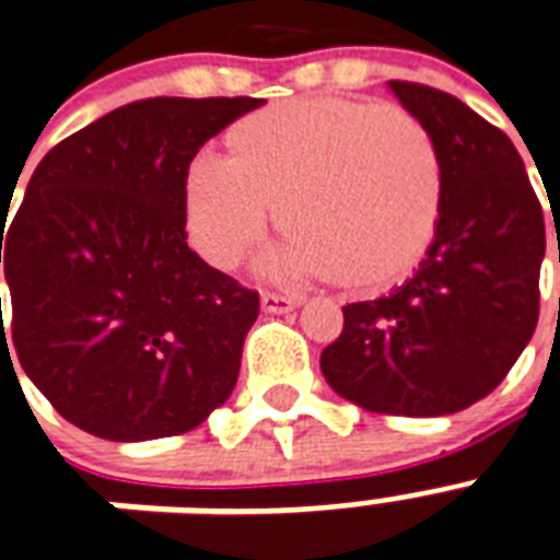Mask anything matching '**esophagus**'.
Listing matches in <instances>:
<instances>
[{"mask_svg": "<svg viewBox=\"0 0 560 560\" xmlns=\"http://www.w3.org/2000/svg\"><path fill=\"white\" fill-rule=\"evenodd\" d=\"M259 303H262V310L271 312V315H283V312H292L294 306H298L294 298H289V294H277V292H262Z\"/></svg>", "mask_w": 560, "mask_h": 560, "instance_id": "esophagus-1", "label": "esophagus"}]
</instances>
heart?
<instances>
[{"label": "heart", "instance_id": "1", "mask_svg": "<svg viewBox=\"0 0 560 560\" xmlns=\"http://www.w3.org/2000/svg\"><path fill=\"white\" fill-rule=\"evenodd\" d=\"M228 160L198 154L180 177L186 236L233 268L271 219L289 240L280 277H329L359 298L402 283L435 240L444 186L432 140L392 104L310 95L242 116Z\"/></svg>", "mask_w": 560, "mask_h": 560}]
</instances>
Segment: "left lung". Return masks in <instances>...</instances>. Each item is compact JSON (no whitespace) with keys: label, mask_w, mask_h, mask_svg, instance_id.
<instances>
[{"label":"left lung","mask_w":560,"mask_h":560,"mask_svg":"<svg viewBox=\"0 0 560 560\" xmlns=\"http://www.w3.org/2000/svg\"><path fill=\"white\" fill-rule=\"evenodd\" d=\"M388 86L432 140L441 221L406 283L345 306V329L320 353V374L368 411L435 418L488 397L532 339L544 210L500 128L435 86Z\"/></svg>","instance_id":"obj_1"}]
</instances>
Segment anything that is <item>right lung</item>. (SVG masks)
<instances>
[{
  "label": "right lung",
  "instance_id": "add662e5",
  "mask_svg": "<svg viewBox=\"0 0 560 560\" xmlns=\"http://www.w3.org/2000/svg\"><path fill=\"white\" fill-rule=\"evenodd\" d=\"M259 104L160 95L116 107L40 160L2 224V350L16 348L43 397L90 435H180L231 397L259 294L186 245L180 177Z\"/></svg>",
  "mask_w": 560,
  "mask_h": 560
}]
</instances>
